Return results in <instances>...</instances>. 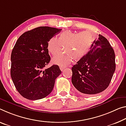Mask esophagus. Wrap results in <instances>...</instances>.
Here are the masks:
<instances>
[{
    "mask_svg": "<svg viewBox=\"0 0 126 126\" xmlns=\"http://www.w3.org/2000/svg\"><path fill=\"white\" fill-rule=\"evenodd\" d=\"M59 68H60V69H61V70L62 71H63L64 69L65 68V67H64V66H60Z\"/></svg>",
    "mask_w": 126,
    "mask_h": 126,
    "instance_id": "obj_1",
    "label": "esophagus"
}]
</instances>
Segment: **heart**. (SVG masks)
Returning a JSON list of instances; mask_svg holds the SVG:
<instances>
[{
    "instance_id": "heart-1",
    "label": "heart",
    "mask_w": 126,
    "mask_h": 126,
    "mask_svg": "<svg viewBox=\"0 0 126 126\" xmlns=\"http://www.w3.org/2000/svg\"><path fill=\"white\" fill-rule=\"evenodd\" d=\"M95 39L93 33L90 31L75 32L65 31L60 33L58 39L51 37L47 43V48L53 55L59 54L63 47L65 53L55 56L52 62L55 64L65 65L75 61H79L90 49Z\"/></svg>"
}]
</instances>
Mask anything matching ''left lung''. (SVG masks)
<instances>
[{"label": "left lung", "instance_id": "left-lung-1", "mask_svg": "<svg viewBox=\"0 0 126 126\" xmlns=\"http://www.w3.org/2000/svg\"><path fill=\"white\" fill-rule=\"evenodd\" d=\"M115 70L113 47L106 38L99 35L90 51L72 68V82L82 94H96L108 87Z\"/></svg>", "mask_w": 126, "mask_h": 126}]
</instances>
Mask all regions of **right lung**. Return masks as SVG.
I'll return each mask as SVG.
<instances>
[{
	"label": "right lung",
	"mask_w": 126,
	"mask_h": 126,
	"mask_svg": "<svg viewBox=\"0 0 126 126\" xmlns=\"http://www.w3.org/2000/svg\"><path fill=\"white\" fill-rule=\"evenodd\" d=\"M62 29L47 26L23 33L11 54V76L18 92L23 97L36 100L50 94L61 71L57 65L45 68L50 61L47 43Z\"/></svg>",
	"instance_id": "add662e5"
}]
</instances>
